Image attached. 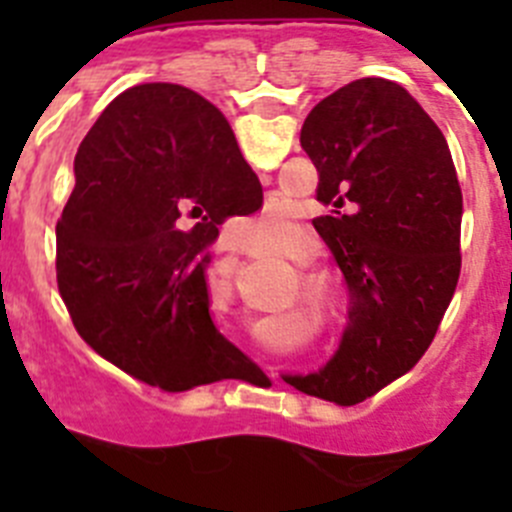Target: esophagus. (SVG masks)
<instances>
[{
	"instance_id": "34e87169",
	"label": "esophagus",
	"mask_w": 512,
	"mask_h": 512,
	"mask_svg": "<svg viewBox=\"0 0 512 512\" xmlns=\"http://www.w3.org/2000/svg\"><path fill=\"white\" fill-rule=\"evenodd\" d=\"M228 251H238V246H228Z\"/></svg>"
}]
</instances>
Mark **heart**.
<instances>
[{
    "mask_svg": "<svg viewBox=\"0 0 512 512\" xmlns=\"http://www.w3.org/2000/svg\"><path fill=\"white\" fill-rule=\"evenodd\" d=\"M287 217V210H282V205H269L264 212L251 217V225L261 238H277L284 225H287Z\"/></svg>",
    "mask_w": 512,
    "mask_h": 512,
    "instance_id": "heart-1",
    "label": "heart"
}]
</instances>
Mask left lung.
Returning <instances> with one entry per match:
<instances>
[{
	"mask_svg": "<svg viewBox=\"0 0 512 512\" xmlns=\"http://www.w3.org/2000/svg\"><path fill=\"white\" fill-rule=\"evenodd\" d=\"M300 143L318 169L312 220L343 274L348 320L307 395L356 405L436 336L461 269V187L446 138L400 84L356 79L312 107Z\"/></svg>",
	"mask_w": 512,
	"mask_h": 512,
	"instance_id": "8db88e82",
	"label": "left lung"
}]
</instances>
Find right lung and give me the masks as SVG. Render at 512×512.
<instances>
[{"label": "right lung", "mask_w": 512, "mask_h": 512, "mask_svg": "<svg viewBox=\"0 0 512 512\" xmlns=\"http://www.w3.org/2000/svg\"><path fill=\"white\" fill-rule=\"evenodd\" d=\"M56 225V274L79 336L166 392L233 374L246 356L210 315L205 248L264 202L215 104L153 81L117 94L81 140Z\"/></svg>", "instance_id": "right-lung-1"}]
</instances>
